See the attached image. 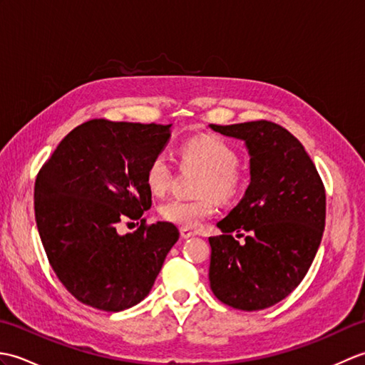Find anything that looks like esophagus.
Returning <instances> with one entry per match:
<instances>
[{
  "label": "esophagus",
  "instance_id": "34e87169",
  "mask_svg": "<svg viewBox=\"0 0 365 365\" xmlns=\"http://www.w3.org/2000/svg\"><path fill=\"white\" fill-rule=\"evenodd\" d=\"M180 235H182V238H191V237H196L197 232L191 230L190 227H182L180 229Z\"/></svg>",
  "mask_w": 365,
  "mask_h": 365
}]
</instances>
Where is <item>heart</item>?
<instances>
[{
  "instance_id": "1",
  "label": "heart",
  "mask_w": 365,
  "mask_h": 365,
  "mask_svg": "<svg viewBox=\"0 0 365 365\" xmlns=\"http://www.w3.org/2000/svg\"><path fill=\"white\" fill-rule=\"evenodd\" d=\"M180 155L185 161L195 163L207 173L200 188L202 195L212 192L218 199H229L237 191L240 180L237 173L238 155L226 141L210 135L195 136L182 145ZM170 178H173V165L169 155L160 152L147 166V187L153 195H163L169 188ZM213 213L215 202L210 196L196 200L173 197L160 207L163 218L183 227H196Z\"/></svg>"
}]
</instances>
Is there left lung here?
Instances as JSON below:
<instances>
[{
    "label": "left lung",
    "instance_id": "obj_1",
    "mask_svg": "<svg viewBox=\"0 0 365 365\" xmlns=\"http://www.w3.org/2000/svg\"><path fill=\"white\" fill-rule=\"evenodd\" d=\"M250 155V185L210 237V289L224 304L262 311L297 289L323 237L327 195L304 147L277 123L213 125ZM247 234L240 244L233 237Z\"/></svg>",
    "mask_w": 365,
    "mask_h": 365
}]
</instances>
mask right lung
I'll return each mask as SVG.
<instances>
[{"instance_id":"right-lung-1","label":"right lung","mask_w":365,"mask_h":365,"mask_svg":"<svg viewBox=\"0 0 365 365\" xmlns=\"http://www.w3.org/2000/svg\"><path fill=\"white\" fill-rule=\"evenodd\" d=\"M169 125L94 119L73 128L36 178L34 213L50 265L83 304L119 312L152 290L178 229L158 221L120 235L152 205L145 170Z\"/></svg>"}]
</instances>
